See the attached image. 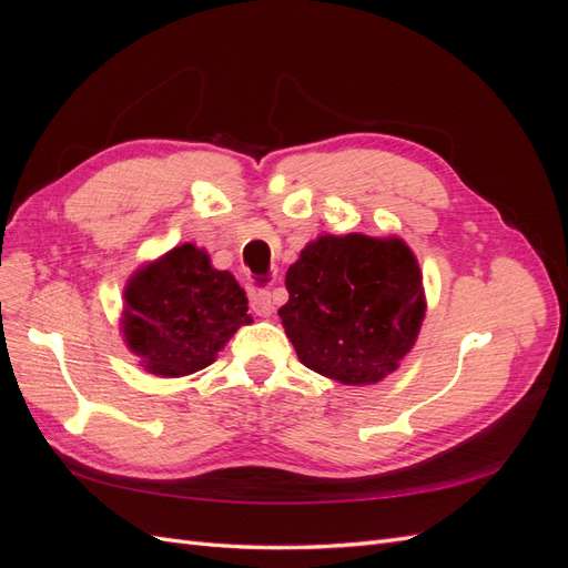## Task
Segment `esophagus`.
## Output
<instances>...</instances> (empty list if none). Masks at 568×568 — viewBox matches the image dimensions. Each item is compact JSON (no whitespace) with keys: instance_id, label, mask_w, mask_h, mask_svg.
I'll return each mask as SVG.
<instances>
[{"instance_id":"esophagus-1","label":"esophagus","mask_w":568,"mask_h":568,"mask_svg":"<svg viewBox=\"0 0 568 568\" xmlns=\"http://www.w3.org/2000/svg\"><path fill=\"white\" fill-rule=\"evenodd\" d=\"M251 307L257 317H270L274 311V301L267 288L251 291Z\"/></svg>"}]
</instances>
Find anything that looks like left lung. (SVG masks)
Instances as JSON below:
<instances>
[{
	"instance_id": "obj_1",
	"label": "left lung",
	"mask_w": 568,
	"mask_h": 568,
	"mask_svg": "<svg viewBox=\"0 0 568 568\" xmlns=\"http://www.w3.org/2000/svg\"><path fill=\"white\" fill-rule=\"evenodd\" d=\"M286 288V336L301 363L329 379L376 384L415 346L422 274L400 239L320 236L288 267Z\"/></svg>"
}]
</instances>
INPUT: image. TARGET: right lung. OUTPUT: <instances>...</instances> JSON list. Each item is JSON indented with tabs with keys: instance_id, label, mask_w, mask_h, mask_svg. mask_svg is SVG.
Masks as SVG:
<instances>
[{
	"instance_id": "1",
	"label": "right lung",
	"mask_w": 568,
	"mask_h": 568,
	"mask_svg": "<svg viewBox=\"0 0 568 568\" xmlns=\"http://www.w3.org/2000/svg\"><path fill=\"white\" fill-rule=\"evenodd\" d=\"M242 324H251L244 288L192 244L146 265L125 288V341L159 376L209 367Z\"/></svg>"
}]
</instances>
